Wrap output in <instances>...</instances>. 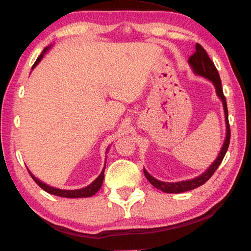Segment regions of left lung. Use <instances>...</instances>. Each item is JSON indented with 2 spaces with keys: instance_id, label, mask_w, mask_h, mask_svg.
I'll list each match as a JSON object with an SVG mask.
<instances>
[{
  "instance_id": "left-lung-1",
  "label": "left lung",
  "mask_w": 251,
  "mask_h": 251,
  "mask_svg": "<svg viewBox=\"0 0 251 251\" xmlns=\"http://www.w3.org/2000/svg\"><path fill=\"white\" fill-rule=\"evenodd\" d=\"M188 62L190 66L193 67L194 72L198 75H201L203 77H207L210 79L212 83H214L216 87V92H217V95L220 97V100H223L224 104V109H225V118H226V125H227V135L226 139H225V143L222 148V151H220L219 156L217 159L215 160V163L211 165V166L207 169V171L197 178H194V179L185 180V181H179V182H165V181H159L155 179L154 177L151 176L145 169H144V174H145L146 178L151 184L156 187L157 189L161 190L164 193H169V194H179L184 192H188V190H193L197 187L201 186L205 184V182L209 179V178L214 175V173L217 171L219 165L222 164L225 155H226L227 150L229 147V143H230V126H229V121H228V108H227V103H226V97L224 95L223 87H222V79H220V76L217 69L214 64V62L211 61L210 57L208 56V54L205 50H203L201 44L196 43V50L193 55H190L188 58Z\"/></svg>"
}]
</instances>
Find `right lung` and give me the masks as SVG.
<instances>
[{
	"mask_svg": "<svg viewBox=\"0 0 251 251\" xmlns=\"http://www.w3.org/2000/svg\"><path fill=\"white\" fill-rule=\"evenodd\" d=\"M49 50V48L44 49L43 53H42L39 57H37V59L35 61V63H34V65L32 69H34L37 64H39L40 61L42 59V57H43L44 53L46 52V50ZM106 164V163H105ZM104 171H105V167L103 168V171H101L100 175L96 178V179L92 182L91 185H88L87 187H85V188H82V189H76V190H63V189H57V188H54V187H50L49 185L44 184V182H42L41 180L37 179V178L34 177L31 173H29V175H31V177L33 178V180L36 182L37 185H39L42 189L45 190L46 193L49 194H52V195H56V196H59V197H67V198H80V197H91L93 196V195H95L97 192H99L100 188L101 187V184H103V180H104Z\"/></svg>",
	"mask_w": 251,
	"mask_h": 251,
	"instance_id": "obj_1",
	"label": "right lung"
}]
</instances>
